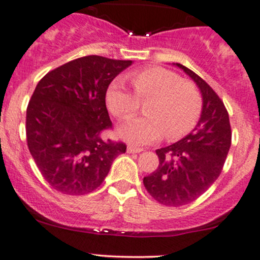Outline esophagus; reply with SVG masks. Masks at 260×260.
Here are the masks:
<instances>
[{
	"label": "esophagus",
	"mask_w": 260,
	"mask_h": 260,
	"mask_svg": "<svg viewBox=\"0 0 260 260\" xmlns=\"http://www.w3.org/2000/svg\"><path fill=\"white\" fill-rule=\"evenodd\" d=\"M142 151H143L142 148H136V147H133V146H128L127 147V152L128 153H139Z\"/></svg>",
	"instance_id": "34e87169"
}]
</instances>
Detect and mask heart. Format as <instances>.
Instances as JSON below:
<instances>
[{
  "label": "heart",
  "instance_id": "b5f03b06",
  "mask_svg": "<svg viewBox=\"0 0 260 260\" xmlns=\"http://www.w3.org/2000/svg\"><path fill=\"white\" fill-rule=\"evenodd\" d=\"M135 92L122 78L109 84L106 103L118 118H127L139 108V100L147 102L146 117L131 118L117 129L119 137L137 146L152 143L166 135L178 139L196 127L203 100L194 83L183 81L178 73L163 67L138 70L129 76Z\"/></svg>",
  "mask_w": 260,
  "mask_h": 260
}]
</instances>
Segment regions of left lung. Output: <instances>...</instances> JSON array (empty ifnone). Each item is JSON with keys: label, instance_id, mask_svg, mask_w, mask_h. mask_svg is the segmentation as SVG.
I'll use <instances>...</instances> for the list:
<instances>
[{"label": "left lung", "instance_id": "left-lung-1", "mask_svg": "<svg viewBox=\"0 0 260 260\" xmlns=\"http://www.w3.org/2000/svg\"><path fill=\"white\" fill-rule=\"evenodd\" d=\"M198 86L203 100L194 129L171 146L157 149L159 166L144 177L148 193L160 204L179 207L196 201L217 180L232 143L229 116L212 87L189 68L174 63Z\"/></svg>", "mask_w": 260, "mask_h": 260}]
</instances>
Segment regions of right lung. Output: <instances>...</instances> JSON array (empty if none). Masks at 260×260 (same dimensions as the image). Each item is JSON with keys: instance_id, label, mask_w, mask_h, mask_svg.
<instances>
[{"instance_id": "obj_1", "label": "right lung", "mask_w": 260, "mask_h": 260, "mask_svg": "<svg viewBox=\"0 0 260 260\" xmlns=\"http://www.w3.org/2000/svg\"><path fill=\"white\" fill-rule=\"evenodd\" d=\"M132 61L86 56L48 72L26 113L29 153L53 189L83 196L97 189L125 144L102 138L112 128L106 92Z\"/></svg>"}]
</instances>
